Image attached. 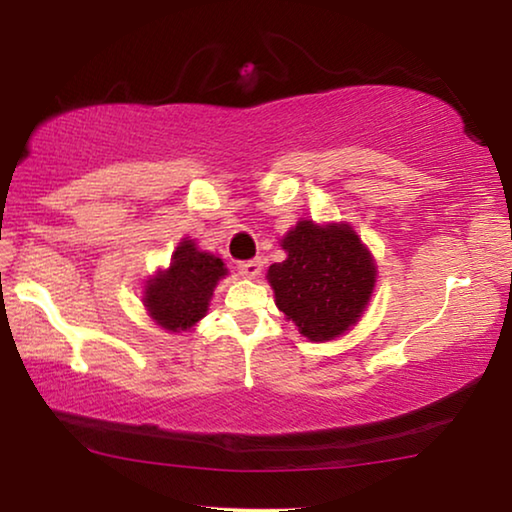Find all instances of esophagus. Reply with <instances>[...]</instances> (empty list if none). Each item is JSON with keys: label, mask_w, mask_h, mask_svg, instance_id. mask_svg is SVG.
<instances>
[{"label": "esophagus", "mask_w": 512, "mask_h": 512, "mask_svg": "<svg viewBox=\"0 0 512 512\" xmlns=\"http://www.w3.org/2000/svg\"><path fill=\"white\" fill-rule=\"evenodd\" d=\"M262 266H264L262 257H255V259H248V262H239L237 264L239 273L244 275V277H257L259 273H262Z\"/></svg>", "instance_id": "esophagus-1"}]
</instances>
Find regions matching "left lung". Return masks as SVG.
Returning <instances> with one entry per match:
<instances>
[{
    "label": "left lung",
    "mask_w": 512,
    "mask_h": 512,
    "mask_svg": "<svg viewBox=\"0 0 512 512\" xmlns=\"http://www.w3.org/2000/svg\"><path fill=\"white\" fill-rule=\"evenodd\" d=\"M287 259L268 268L275 305L311 341L354 325L375 287V264L350 225L300 221L282 239Z\"/></svg>",
    "instance_id": "8db88e82"
}]
</instances>
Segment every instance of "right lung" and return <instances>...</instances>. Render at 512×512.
Returning a JSON list of instances; mask_svg holds the SVG:
<instances>
[{"label":"right lung","mask_w":512,"mask_h":512,"mask_svg":"<svg viewBox=\"0 0 512 512\" xmlns=\"http://www.w3.org/2000/svg\"><path fill=\"white\" fill-rule=\"evenodd\" d=\"M225 273L228 268L219 257L201 253L192 239H185L173 253L167 271L149 280L144 305L164 329H187L205 316L216 282Z\"/></svg>","instance_id":"obj_1"}]
</instances>
